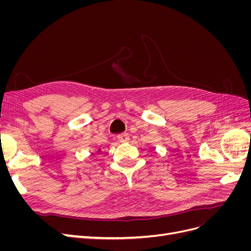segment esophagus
I'll use <instances>...</instances> for the list:
<instances>
[{"mask_svg": "<svg viewBox=\"0 0 251 251\" xmlns=\"http://www.w3.org/2000/svg\"><path fill=\"white\" fill-rule=\"evenodd\" d=\"M117 138L120 142L126 143V142H128V140H130V136H128V134H126V133H123V134H119L117 136Z\"/></svg>", "mask_w": 251, "mask_h": 251, "instance_id": "34e87169", "label": "esophagus"}]
</instances>
